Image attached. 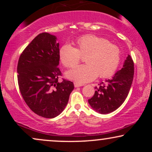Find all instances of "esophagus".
<instances>
[{
  "label": "esophagus",
  "mask_w": 152,
  "mask_h": 152,
  "mask_svg": "<svg viewBox=\"0 0 152 152\" xmlns=\"http://www.w3.org/2000/svg\"><path fill=\"white\" fill-rule=\"evenodd\" d=\"M74 85H75V88H77V87H80V86H83V84H79V83H75Z\"/></svg>",
  "instance_id": "esophagus-1"
}]
</instances>
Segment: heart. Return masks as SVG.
Instances as JSON below:
<instances>
[{
  "label": "heart",
  "mask_w": 152,
  "mask_h": 152,
  "mask_svg": "<svg viewBox=\"0 0 152 152\" xmlns=\"http://www.w3.org/2000/svg\"><path fill=\"white\" fill-rule=\"evenodd\" d=\"M76 48L69 44L60 48L59 57L66 68H73L80 63L81 56L86 64L79 66L66 72V77L79 83L95 80L97 76L107 78L113 75L121 60L119 48L107 39L94 34H86L75 41Z\"/></svg>",
  "instance_id": "1"
}]
</instances>
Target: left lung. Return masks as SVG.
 I'll list each match as a JSON object with an SVG mask.
<instances>
[{
	"label": "left lung",
	"instance_id": "8db88e82",
	"mask_svg": "<svg viewBox=\"0 0 152 152\" xmlns=\"http://www.w3.org/2000/svg\"><path fill=\"white\" fill-rule=\"evenodd\" d=\"M134 74V61L129 55L121 70L111 79L95 86L94 95L88 99L92 109L99 113L107 114L119 108L129 94Z\"/></svg>",
	"mask_w": 152,
	"mask_h": 152
}]
</instances>
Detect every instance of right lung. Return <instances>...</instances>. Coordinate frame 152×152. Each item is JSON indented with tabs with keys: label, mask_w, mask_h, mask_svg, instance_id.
I'll use <instances>...</instances> for the list:
<instances>
[{
	"label": "right lung",
	"mask_w": 152,
	"mask_h": 152,
	"mask_svg": "<svg viewBox=\"0 0 152 152\" xmlns=\"http://www.w3.org/2000/svg\"><path fill=\"white\" fill-rule=\"evenodd\" d=\"M57 37L43 32L35 37L20 55L17 66L18 86L30 109L46 118L59 115L67 105L73 83L63 80L59 67Z\"/></svg>",
	"instance_id": "right-lung-1"
}]
</instances>
